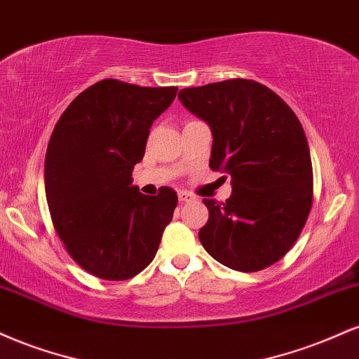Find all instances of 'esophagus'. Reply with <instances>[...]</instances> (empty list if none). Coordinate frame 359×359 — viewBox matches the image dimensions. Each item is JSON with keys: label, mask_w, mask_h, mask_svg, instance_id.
Wrapping results in <instances>:
<instances>
[{"label": "esophagus", "mask_w": 359, "mask_h": 359, "mask_svg": "<svg viewBox=\"0 0 359 359\" xmlns=\"http://www.w3.org/2000/svg\"><path fill=\"white\" fill-rule=\"evenodd\" d=\"M178 200H180V203H188V201L195 200V195H191V193H188V191H180Z\"/></svg>", "instance_id": "esophagus-1"}]
</instances>
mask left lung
<instances>
[{"instance_id": "left-lung-1", "label": "left lung", "mask_w": 359, "mask_h": 359, "mask_svg": "<svg viewBox=\"0 0 359 359\" xmlns=\"http://www.w3.org/2000/svg\"><path fill=\"white\" fill-rule=\"evenodd\" d=\"M178 97L212 129L210 168L231 178L225 203L203 200L210 217L198 231L201 245L233 271L267 269L292 248L313 206V163L301 122L255 80L183 88Z\"/></svg>"}]
</instances>
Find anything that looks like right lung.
<instances>
[{"instance_id": "add662e5", "label": "right lung", "mask_w": 359, "mask_h": 359, "mask_svg": "<svg viewBox=\"0 0 359 359\" xmlns=\"http://www.w3.org/2000/svg\"><path fill=\"white\" fill-rule=\"evenodd\" d=\"M176 87L104 79L72 100L45 156L50 217L72 259L105 280H126L153 262L178 205L175 189L146 196L133 187L149 128Z\"/></svg>"}]
</instances>
